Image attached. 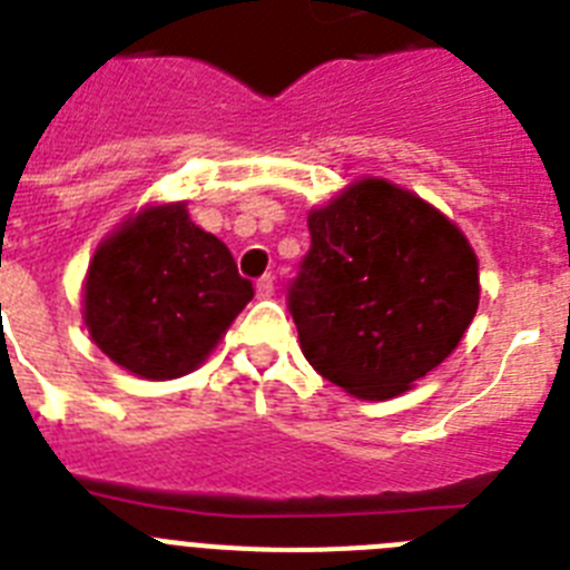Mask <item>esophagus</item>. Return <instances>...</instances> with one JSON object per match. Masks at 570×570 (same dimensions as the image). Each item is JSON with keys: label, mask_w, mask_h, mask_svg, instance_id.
<instances>
[{"label": "esophagus", "mask_w": 570, "mask_h": 570, "mask_svg": "<svg viewBox=\"0 0 570 570\" xmlns=\"http://www.w3.org/2000/svg\"><path fill=\"white\" fill-rule=\"evenodd\" d=\"M256 296H259V299H271V296H274V276L265 274L256 279Z\"/></svg>", "instance_id": "34e87169"}]
</instances>
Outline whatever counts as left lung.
<instances>
[{
	"label": "left lung",
	"instance_id": "1",
	"mask_svg": "<svg viewBox=\"0 0 570 570\" xmlns=\"http://www.w3.org/2000/svg\"><path fill=\"white\" fill-rule=\"evenodd\" d=\"M308 230L288 311L316 374L362 400H391L460 345L480 274L440 210L365 179L314 210Z\"/></svg>",
	"mask_w": 570,
	"mask_h": 570
}]
</instances>
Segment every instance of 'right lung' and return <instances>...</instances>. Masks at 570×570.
<instances>
[{"instance_id":"right-lung-1","label":"right lung","mask_w":570,"mask_h":570,"mask_svg":"<svg viewBox=\"0 0 570 570\" xmlns=\"http://www.w3.org/2000/svg\"><path fill=\"white\" fill-rule=\"evenodd\" d=\"M254 296L223 239L185 205L150 208L116 230L90 262L85 322L116 365L145 380L194 371Z\"/></svg>"}]
</instances>
